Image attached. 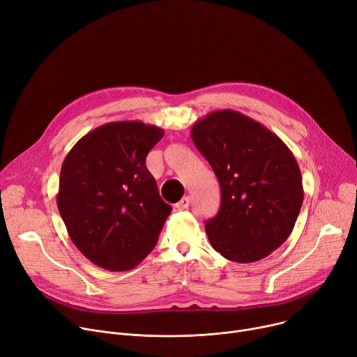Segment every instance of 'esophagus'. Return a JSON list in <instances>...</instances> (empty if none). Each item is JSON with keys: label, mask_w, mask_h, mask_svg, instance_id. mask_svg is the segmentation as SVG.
Segmentation results:
<instances>
[{"label": "esophagus", "mask_w": 357, "mask_h": 357, "mask_svg": "<svg viewBox=\"0 0 357 357\" xmlns=\"http://www.w3.org/2000/svg\"><path fill=\"white\" fill-rule=\"evenodd\" d=\"M189 205H190V198H189V197H183V198L176 204V208L181 209V211H183V209H188Z\"/></svg>", "instance_id": "1"}]
</instances>
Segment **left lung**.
<instances>
[{
    "instance_id": "obj_1",
    "label": "left lung",
    "mask_w": 357,
    "mask_h": 357,
    "mask_svg": "<svg viewBox=\"0 0 357 357\" xmlns=\"http://www.w3.org/2000/svg\"><path fill=\"white\" fill-rule=\"evenodd\" d=\"M190 137L220 185V208L205 222L212 248L249 264L276 250L294 231L303 202L298 162L284 142L252 118L213 111Z\"/></svg>"
}]
</instances>
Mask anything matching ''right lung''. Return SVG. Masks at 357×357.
<instances>
[{
    "label": "right lung",
    "mask_w": 357,
    "mask_h": 357,
    "mask_svg": "<svg viewBox=\"0 0 357 357\" xmlns=\"http://www.w3.org/2000/svg\"><path fill=\"white\" fill-rule=\"evenodd\" d=\"M164 129L141 121L98 126L62 162L56 205L68 235L92 264L135 268L158 242L172 208L145 165Z\"/></svg>",
    "instance_id": "add662e5"
}]
</instances>
